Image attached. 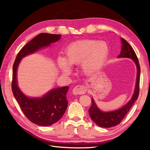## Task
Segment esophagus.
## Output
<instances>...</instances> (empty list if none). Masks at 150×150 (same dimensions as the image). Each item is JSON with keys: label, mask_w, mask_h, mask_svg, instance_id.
I'll use <instances>...</instances> for the list:
<instances>
[{"label": "esophagus", "mask_w": 150, "mask_h": 150, "mask_svg": "<svg viewBox=\"0 0 150 150\" xmlns=\"http://www.w3.org/2000/svg\"><path fill=\"white\" fill-rule=\"evenodd\" d=\"M87 91V88L84 85H77L72 90V93L74 94H83Z\"/></svg>", "instance_id": "1"}]
</instances>
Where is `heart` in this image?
<instances>
[{
	"mask_svg": "<svg viewBox=\"0 0 150 150\" xmlns=\"http://www.w3.org/2000/svg\"><path fill=\"white\" fill-rule=\"evenodd\" d=\"M109 53V47L104 41L82 40L71 43L65 51V57H59L57 64L63 73L69 74V66L78 65L86 75L96 73L103 66Z\"/></svg>",
	"mask_w": 150,
	"mask_h": 150,
	"instance_id": "1",
	"label": "heart"
}]
</instances>
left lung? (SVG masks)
Segmentation results:
<instances>
[{
	"mask_svg": "<svg viewBox=\"0 0 150 150\" xmlns=\"http://www.w3.org/2000/svg\"><path fill=\"white\" fill-rule=\"evenodd\" d=\"M122 48L120 55L117 57H127L132 59L135 62L137 68V83L134 92L129 101L119 110L111 112H103L97 107L93 98L91 99V106L89 110V114L91 120L98 126L103 128H110L119 125L122 120L128 112L129 110L138 99L139 92V80H140V66L138 57L133 49L129 44L123 38H121Z\"/></svg>",
	"mask_w": 150,
	"mask_h": 150,
	"instance_id": "left-lung-1",
	"label": "left lung"
}]
</instances>
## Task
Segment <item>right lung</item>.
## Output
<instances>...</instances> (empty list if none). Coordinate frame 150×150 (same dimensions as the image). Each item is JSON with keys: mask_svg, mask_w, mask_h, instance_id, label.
<instances>
[{"mask_svg": "<svg viewBox=\"0 0 150 150\" xmlns=\"http://www.w3.org/2000/svg\"><path fill=\"white\" fill-rule=\"evenodd\" d=\"M61 37L59 34H39L22 47L17 54L13 65L12 90L13 96L27 118L39 126H51L61 118L67 107L66 94L69 87L54 89L42 98H28L21 92L17 86V67L22 58L57 42Z\"/></svg>", "mask_w": 150, "mask_h": 150, "instance_id": "add662e5", "label": "right lung"}]
</instances>
